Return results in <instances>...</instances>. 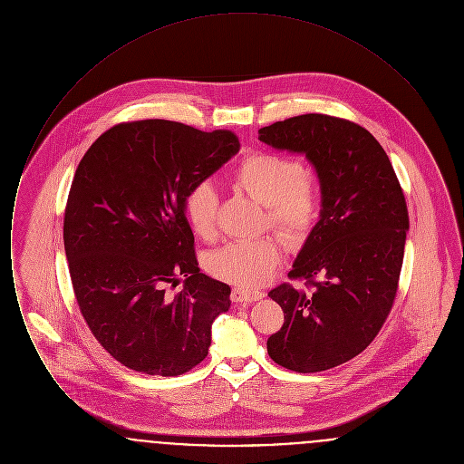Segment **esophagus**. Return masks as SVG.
<instances>
[{"mask_svg": "<svg viewBox=\"0 0 464 464\" xmlns=\"http://www.w3.org/2000/svg\"><path fill=\"white\" fill-rule=\"evenodd\" d=\"M265 297V292L256 288L235 287L231 290L233 303H256Z\"/></svg>", "mask_w": 464, "mask_h": 464, "instance_id": "34e87169", "label": "esophagus"}]
</instances>
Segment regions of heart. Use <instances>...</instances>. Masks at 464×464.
I'll use <instances>...</instances> for the list:
<instances>
[{
    "label": "heart",
    "instance_id": "obj_1",
    "mask_svg": "<svg viewBox=\"0 0 464 464\" xmlns=\"http://www.w3.org/2000/svg\"><path fill=\"white\" fill-rule=\"evenodd\" d=\"M233 186L265 205L269 226L288 246L306 242L318 218L320 197L314 179L299 160L278 153L245 156L233 174ZM184 214L198 238L214 240L219 219L216 188L207 180L191 186L184 197ZM280 254V243L271 237L227 243L208 256L207 269L224 282L257 287L273 276Z\"/></svg>",
    "mask_w": 464,
    "mask_h": 464
}]
</instances>
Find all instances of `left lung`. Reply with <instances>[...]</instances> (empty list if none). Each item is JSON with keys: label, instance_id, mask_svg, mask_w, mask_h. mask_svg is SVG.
Segmentation results:
<instances>
[{"label": "left lung", "instance_id": "8db88e82", "mask_svg": "<svg viewBox=\"0 0 464 464\" xmlns=\"http://www.w3.org/2000/svg\"><path fill=\"white\" fill-rule=\"evenodd\" d=\"M278 151L304 155L320 179V216L290 278L267 295L285 322L267 354L295 372H320L362 353L381 331L393 299L409 231L407 205L392 161L374 135L348 120L301 114L259 130Z\"/></svg>", "mask_w": 464, "mask_h": 464}]
</instances>
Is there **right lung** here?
Returning <instances> with one entry per match:
<instances>
[{
  "instance_id": "1",
  "label": "right lung",
  "mask_w": 464,
  "mask_h": 464,
  "mask_svg": "<svg viewBox=\"0 0 464 464\" xmlns=\"http://www.w3.org/2000/svg\"><path fill=\"white\" fill-rule=\"evenodd\" d=\"M238 151L227 130L142 120L112 127L82 158L64 218L69 275L90 331L125 367L180 375L208 353L231 287L199 273L184 197Z\"/></svg>"
}]
</instances>
